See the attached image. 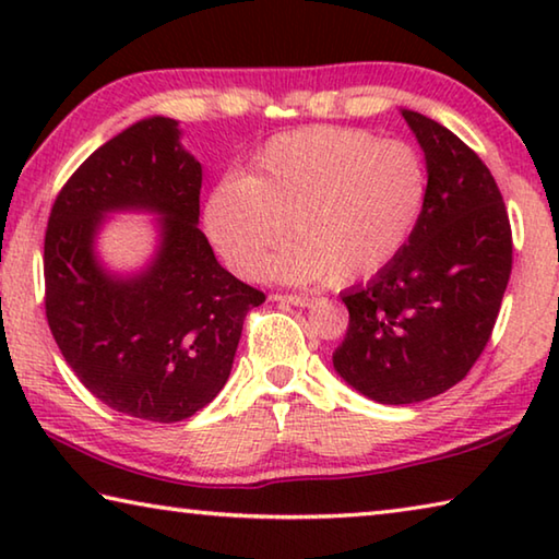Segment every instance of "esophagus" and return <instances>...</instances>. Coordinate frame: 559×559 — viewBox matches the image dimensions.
Listing matches in <instances>:
<instances>
[{
	"label": "esophagus",
	"instance_id": "1",
	"mask_svg": "<svg viewBox=\"0 0 559 559\" xmlns=\"http://www.w3.org/2000/svg\"><path fill=\"white\" fill-rule=\"evenodd\" d=\"M271 300L286 302V306H298V308L313 306V298H310V296H298V293H273Z\"/></svg>",
	"mask_w": 559,
	"mask_h": 559
}]
</instances>
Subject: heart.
Returning a JSON list of instances; mask_svg holds the SVG:
<instances>
[{
  "instance_id": "1",
  "label": "heart",
  "mask_w": 559,
  "mask_h": 559,
  "mask_svg": "<svg viewBox=\"0 0 559 559\" xmlns=\"http://www.w3.org/2000/svg\"><path fill=\"white\" fill-rule=\"evenodd\" d=\"M429 189L427 159L404 140L313 126L269 140L249 177H222L206 194L204 229L239 276L263 269L281 281L349 286L406 249ZM288 225L297 241L267 264Z\"/></svg>"
}]
</instances>
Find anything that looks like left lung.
<instances>
[{
    "label": "left lung",
    "mask_w": 559,
    "mask_h": 559,
    "mask_svg": "<svg viewBox=\"0 0 559 559\" xmlns=\"http://www.w3.org/2000/svg\"><path fill=\"white\" fill-rule=\"evenodd\" d=\"M429 167V204L412 241L362 288L343 293L349 325L337 374L380 404H414L459 384L488 345L513 269L503 194L473 150L402 110Z\"/></svg>",
    "instance_id": "left-lung-1"
}]
</instances>
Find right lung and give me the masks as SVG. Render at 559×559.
<instances>
[{
    "mask_svg": "<svg viewBox=\"0 0 559 559\" xmlns=\"http://www.w3.org/2000/svg\"><path fill=\"white\" fill-rule=\"evenodd\" d=\"M202 165L177 120L147 118L100 145L61 187L44 239L51 335L83 386L110 409L173 424L229 380L246 313L266 296L216 261L200 224ZM163 213L147 272L110 277L92 253L106 211Z\"/></svg>",
    "mask_w": 559,
    "mask_h": 559,
    "instance_id": "obj_1",
    "label": "right lung"
}]
</instances>
